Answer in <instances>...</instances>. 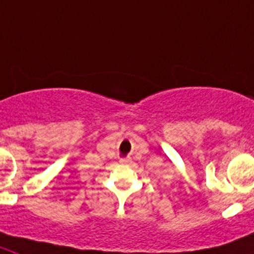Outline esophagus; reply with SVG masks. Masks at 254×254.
Segmentation results:
<instances>
[{"label": "esophagus", "instance_id": "obj_1", "mask_svg": "<svg viewBox=\"0 0 254 254\" xmlns=\"http://www.w3.org/2000/svg\"><path fill=\"white\" fill-rule=\"evenodd\" d=\"M120 163H123V164H130L131 159L130 158H124V159H120Z\"/></svg>", "mask_w": 254, "mask_h": 254}]
</instances>
